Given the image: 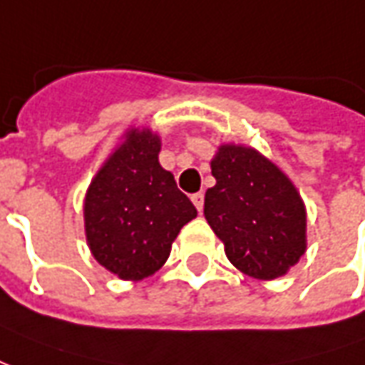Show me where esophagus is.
<instances>
[{"label":"esophagus","mask_w":365,"mask_h":365,"mask_svg":"<svg viewBox=\"0 0 365 365\" xmlns=\"http://www.w3.org/2000/svg\"><path fill=\"white\" fill-rule=\"evenodd\" d=\"M192 204L196 206V210H198V212H202V208H204V194L202 192L192 194Z\"/></svg>","instance_id":"obj_1"}]
</instances>
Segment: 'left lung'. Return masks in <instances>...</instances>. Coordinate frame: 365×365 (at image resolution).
<instances>
[{"instance_id":"obj_1","label":"left lung","mask_w":365,"mask_h":365,"mask_svg":"<svg viewBox=\"0 0 365 365\" xmlns=\"http://www.w3.org/2000/svg\"><path fill=\"white\" fill-rule=\"evenodd\" d=\"M204 215L233 267L257 280L280 278L307 249V212L295 185L267 155L222 143Z\"/></svg>"}]
</instances>
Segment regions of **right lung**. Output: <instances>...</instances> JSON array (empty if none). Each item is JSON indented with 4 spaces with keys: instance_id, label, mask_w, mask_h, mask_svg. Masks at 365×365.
<instances>
[{
    "instance_id": "add662e5",
    "label": "right lung",
    "mask_w": 365,
    "mask_h": 365,
    "mask_svg": "<svg viewBox=\"0 0 365 365\" xmlns=\"http://www.w3.org/2000/svg\"><path fill=\"white\" fill-rule=\"evenodd\" d=\"M161 138L148 126L128 128L85 192L89 251L120 280L155 274L171 255L196 208L159 163Z\"/></svg>"
}]
</instances>
